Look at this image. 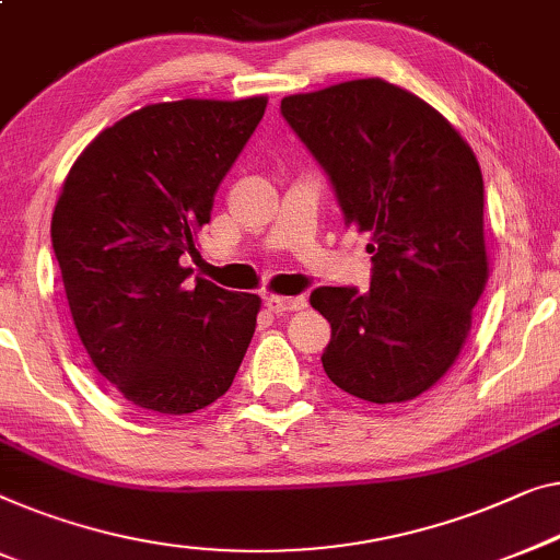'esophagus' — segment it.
Listing matches in <instances>:
<instances>
[{"label":"esophagus","instance_id":"1","mask_svg":"<svg viewBox=\"0 0 560 560\" xmlns=\"http://www.w3.org/2000/svg\"><path fill=\"white\" fill-rule=\"evenodd\" d=\"M307 303L305 298H282V295H267L265 298V307L270 313H295V311H303Z\"/></svg>","mask_w":560,"mask_h":560}]
</instances>
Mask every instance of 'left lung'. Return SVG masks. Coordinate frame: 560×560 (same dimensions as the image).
Wrapping results in <instances>:
<instances>
[{
	"mask_svg": "<svg viewBox=\"0 0 560 560\" xmlns=\"http://www.w3.org/2000/svg\"><path fill=\"white\" fill-rule=\"evenodd\" d=\"M282 118L369 232L371 288H318L328 378L371 404L417 399L447 374L488 282L482 172L455 126L381 78L288 95Z\"/></svg>",
	"mask_w": 560,
	"mask_h": 560,
	"instance_id": "1",
	"label": "left lung"
}]
</instances>
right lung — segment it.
Wrapping results in <instances>:
<instances>
[{
	"instance_id": "obj_1",
	"label": "right lung",
	"mask_w": 560,
	"mask_h": 560,
	"mask_svg": "<svg viewBox=\"0 0 560 560\" xmlns=\"http://www.w3.org/2000/svg\"><path fill=\"white\" fill-rule=\"evenodd\" d=\"M267 108L245 101L153 103L105 128L72 164L52 249L78 336L136 407L191 415L232 386L262 300L205 278L182 255Z\"/></svg>"
}]
</instances>
